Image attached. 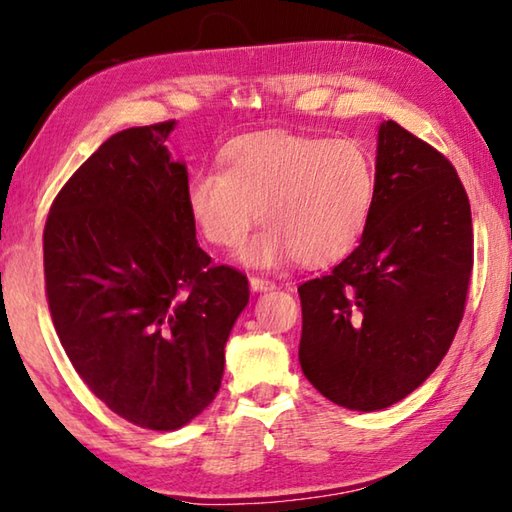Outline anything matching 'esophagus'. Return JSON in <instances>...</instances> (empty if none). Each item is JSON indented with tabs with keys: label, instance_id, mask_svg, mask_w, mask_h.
Wrapping results in <instances>:
<instances>
[{
	"label": "esophagus",
	"instance_id": "esophagus-1",
	"mask_svg": "<svg viewBox=\"0 0 512 512\" xmlns=\"http://www.w3.org/2000/svg\"><path fill=\"white\" fill-rule=\"evenodd\" d=\"M249 288L251 292H270L276 285L267 279H258V276H249Z\"/></svg>",
	"mask_w": 512,
	"mask_h": 512
}]
</instances>
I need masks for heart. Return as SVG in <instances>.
Masks as SVG:
<instances>
[{
  "mask_svg": "<svg viewBox=\"0 0 512 512\" xmlns=\"http://www.w3.org/2000/svg\"><path fill=\"white\" fill-rule=\"evenodd\" d=\"M375 188L373 157L360 141L265 130L233 139L222 170L193 175L186 206L215 247L238 245L258 209L265 227L238 249L242 265L272 270L299 258L326 267L360 245Z\"/></svg>",
  "mask_w": 512,
  "mask_h": 512,
  "instance_id": "1",
  "label": "heart"
}]
</instances>
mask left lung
Segmentation results:
<instances>
[{
  "label": "left lung",
  "mask_w": 512,
  "mask_h": 512,
  "mask_svg": "<svg viewBox=\"0 0 512 512\" xmlns=\"http://www.w3.org/2000/svg\"><path fill=\"white\" fill-rule=\"evenodd\" d=\"M373 213L328 276L299 288L301 371L353 411L396 405L436 371L461 324L472 272V215L454 166L384 121Z\"/></svg>",
  "instance_id": "8db88e82"
}]
</instances>
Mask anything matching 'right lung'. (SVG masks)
<instances>
[{
    "label": "right lung",
    "mask_w": 512,
    "mask_h": 512,
    "mask_svg": "<svg viewBox=\"0 0 512 512\" xmlns=\"http://www.w3.org/2000/svg\"><path fill=\"white\" fill-rule=\"evenodd\" d=\"M175 121L112 134L62 186L44 227L53 326L114 414L173 432L211 405L247 276L211 265L166 148Z\"/></svg>",
    "instance_id": "add662e5"
}]
</instances>
